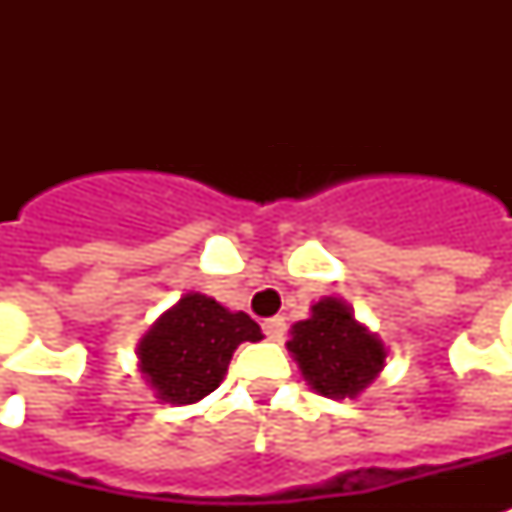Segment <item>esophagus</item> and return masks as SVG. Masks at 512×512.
Here are the masks:
<instances>
[{"label":"esophagus","instance_id":"obj_1","mask_svg":"<svg viewBox=\"0 0 512 512\" xmlns=\"http://www.w3.org/2000/svg\"><path fill=\"white\" fill-rule=\"evenodd\" d=\"M263 332H265V337H268V340L279 342L281 337H284V332H287V321L281 319V316H273V319H268L263 324Z\"/></svg>","mask_w":512,"mask_h":512}]
</instances>
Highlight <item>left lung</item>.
I'll list each match as a JSON object with an SVG mask.
<instances>
[{"mask_svg": "<svg viewBox=\"0 0 512 512\" xmlns=\"http://www.w3.org/2000/svg\"><path fill=\"white\" fill-rule=\"evenodd\" d=\"M287 350L305 382L324 398H358L380 377L388 348L340 297H321L311 316L289 329Z\"/></svg>", "mask_w": 512, "mask_h": 512, "instance_id": "8db88e82", "label": "left lung"}]
</instances>
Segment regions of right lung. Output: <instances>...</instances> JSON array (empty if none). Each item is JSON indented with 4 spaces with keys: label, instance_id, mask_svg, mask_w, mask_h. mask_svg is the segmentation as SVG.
I'll use <instances>...</instances> for the list:
<instances>
[{
    "label": "right lung",
    "instance_id": "1",
    "mask_svg": "<svg viewBox=\"0 0 512 512\" xmlns=\"http://www.w3.org/2000/svg\"><path fill=\"white\" fill-rule=\"evenodd\" d=\"M263 340L244 311L188 292L154 321L138 342V369L164 404H196L223 382L233 350Z\"/></svg>",
    "mask_w": 512,
    "mask_h": 512
}]
</instances>
